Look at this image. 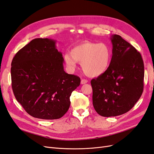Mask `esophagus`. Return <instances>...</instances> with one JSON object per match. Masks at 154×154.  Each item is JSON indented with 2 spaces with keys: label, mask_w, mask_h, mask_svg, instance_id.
<instances>
[{
  "label": "esophagus",
  "mask_w": 154,
  "mask_h": 154,
  "mask_svg": "<svg viewBox=\"0 0 154 154\" xmlns=\"http://www.w3.org/2000/svg\"><path fill=\"white\" fill-rule=\"evenodd\" d=\"M88 82V80H86V79H81V84H86Z\"/></svg>",
  "instance_id": "34e87169"
}]
</instances>
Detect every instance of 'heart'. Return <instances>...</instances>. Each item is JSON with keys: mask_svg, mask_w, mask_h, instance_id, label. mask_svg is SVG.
Instances as JSON below:
<instances>
[{"mask_svg": "<svg viewBox=\"0 0 154 154\" xmlns=\"http://www.w3.org/2000/svg\"><path fill=\"white\" fill-rule=\"evenodd\" d=\"M111 51L104 43L86 41L79 44L71 50V53L64 55L68 68L74 70L77 63H81L82 70L90 77H98L104 73L109 67Z\"/></svg>", "mask_w": 154, "mask_h": 154, "instance_id": "obj_1", "label": "heart"}]
</instances>
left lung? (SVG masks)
<instances>
[{
    "label": "left lung",
    "instance_id": "1",
    "mask_svg": "<svg viewBox=\"0 0 154 154\" xmlns=\"http://www.w3.org/2000/svg\"><path fill=\"white\" fill-rule=\"evenodd\" d=\"M112 57L107 70L91 81L93 104L103 117L129 111L143 91L144 64L141 54L120 35H113Z\"/></svg>",
    "mask_w": 154,
    "mask_h": 154
}]
</instances>
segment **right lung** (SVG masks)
Here are the masks:
<instances>
[{
  "instance_id": "obj_1",
  "label": "right lung",
  "mask_w": 154,
  "mask_h": 154,
  "mask_svg": "<svg viewBox=\"0 0 154 154\" xmlns=\"http://www.w3.org/2000/svg\"><path fill=\"white\" fill-rule=\"evenodd\" d=\"M50 38L33 39L11 63L12 89L16 100L31 116L47 120L63 116L73 91L81 84L64 71L62 53Z\"/></svg>"
}]
</instances>
